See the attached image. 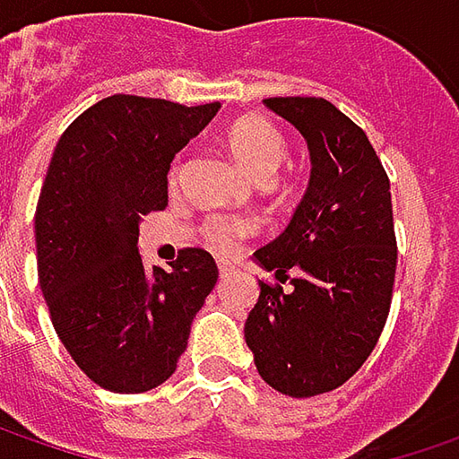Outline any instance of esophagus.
Segmentation results:
<instances>
[{"mask_svg": "<svg viewBox=\"0 0 459 459\" xmlns=\"http://www.w3.org/2000/svg\"><path fill=\"white\" fill-rule=\"evenodd\" d=\"M217 268H220L221 278H227V275L235 271V268H232V263H224V260H220V263H217Z\"/></svg>", "mask_w": 459, "mask_h": 459, "instance_id": "34e87169", "label": "esophagus"}]
</instances>
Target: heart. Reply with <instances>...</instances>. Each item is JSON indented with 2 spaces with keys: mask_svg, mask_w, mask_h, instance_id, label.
<instances>
[{
  "mask_svg": "<svg viewBox=\"0 0 459 459\" xmlns=\"http://www.w3.org/2000/svg\"><path fill=\"white\" fill-rule=\"evenodd\" d=\"M224 143L235 155V160L257 184H271L278 168L289 158V143L283 133L271 119L260 115H245L235 119L224 133ZM178 178H181V158H176L168 168V184L176 186ZM253 232H255V221L245 217H230V214L209 217L202 224L204 242L214 253H232L239 239L250 238Z\"/></svg>",
  "mask_w": 459,
  "mask_h": 459,
  "instance_id": "heart-1",
  "label": "heart"
}]
</instances>
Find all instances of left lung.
<instances>
[{"label": "left lung", "mask_w": 459, "mask_h": 459, "mask_svg": "<svg viewBox=\"0 0 459 459\" xmlns=\"http://www.w3.org/2000/svg\"><path fill=\"white\" fill-rule=\"evenodd\" d=\"M263 104L307 137L311 178L286 232L255 250L260 265L294 289L257 281L245 342L271 388L319 396L360 370L388 319L398 263L391 181L368 134L332 101Z\"/></svg>", "instance_id": "8db88e82"}]
</instances>
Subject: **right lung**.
Instances as JSON below:
<instances>
[{"label": "right lung", "mask_w": 459, "mask_h": 459, "mask_svg": "<svg viewBox=\"0 0 459 459\" xmlns=\"http://www.w3.org/2000/svg\"><path fill=\"white\" fill-rule=\"evenodd\" d=\"M220 104L115 94L61 134L35 209L38 278L63 347L97 385L143 394L176 373L220 271L202 247L145 268L140 220L168 206L173 155Z\"/></svg>", "instance_id": "add662e5"}]
</instances>
